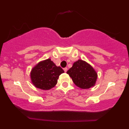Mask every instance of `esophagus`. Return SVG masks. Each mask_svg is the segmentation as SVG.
Segmentation results:
<instances>
[{"label": "esophagus", "instance_id": "1", "mask_svg": "<svg viewBox=\"0 0 129 129\" xmlns=\"http://www.w3.org/2000/svg\"><path fill=\"white\" fill-rule=\"evenodd\" d=\"M64 69V72H67V71H68V68H64V69Z\"/></svg>", "mask_w": 129, "mask_h": 129}]
</instances>
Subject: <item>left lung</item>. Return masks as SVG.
<instances>
[{
  "instance_id": "8db88e82",
  "label": "left lung",
  "mask_w": 129,
  "mask_h": 129,
  "mask_svg": "<svg viewBox=\"0 0 129 129\" xmlns=\"http://www.w3.org/2000/svg\"><path fill=\"white\" fill-rule=\"evenodd\" d=\"M74 83L82 89H89L95 86L98 73L94 68L86 61L79 59L73 63L67 72Z\"/></svg>"
}]
</instances>
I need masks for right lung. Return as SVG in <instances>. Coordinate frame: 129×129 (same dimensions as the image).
I'll return each mask as SVG.
<instances>
[{
    "label": "right lung",
    "instance_id": "obj_1",
    "mask_svg": "<svg viewBox=\"0 0 129 129\" xmlns=\"http://www.w3.org/2000/svg\"><path fill=\"white\" fill-rule=\"evenodd\" d=\"M64 72L60 67L56 66L50 59H47L33 67L30 76L35 87L42 90H49L56 86L59 76Z\"/></svg>",
    "mask_w": 129,
    "mask_h": 129
}]
</instances>
